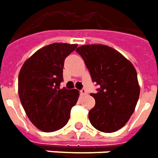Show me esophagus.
I'll list each match as a JSON object with an SVG mask.
<instances>
[{"mask_svg": "<svg viewBox=\"0 0 158 158\" xmlns=\"http://www.w3.org/2000/svg\"><path fill=\"white\" fill-rule=\"evenodd\" d=\"M80 93H81V95H86V94H87V91H86L85 89H82L80 91Z\"/></svg>", "mask_w": 158, "mask_h": 158, "instance_id": "esophagus-1", "label": "esophagus"}]
</instances>
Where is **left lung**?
I'll list each match as a JSON object with an SVG mask.
<instances>
[{
	"mask_svg": "<svg viewBox=\"0 0 158 158\" xmlns=\"http://www.w3.org/2000/svg\"><path fill=\"white\" fill-rule=\"evenodd\" d=\"M83 58L99 89L91 94L95 106L89 118L98 131L110 133L122 128L135 110L140 94L134 66L122 54L104 44H85L76 50Z\"/></svg>",
	"mask_w": 158,
	"mask_h": 158,
	"instance_id": "left-lung-1",
	"label": "left lung"
}]
</instances>
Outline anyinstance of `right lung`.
I'll use <instances>...</instances> for the list:
<instances>
[{
	"label": "right lung",
	"instance_id": "right-lung-1",
	"mask_svg": "<svg viewBox=\"0 0 158 158\" xmlns=\"http://www.w3.org/2000/svg\"><path fill=\"white\" fill-rule=\"evenodd\" d=\"M77 44L53 43L41 48L20 69L18 92L27 117L45 132L59 130L68 123L79 91L60 89L64 59Z\"/></svg>",
	"mask_w": 158,
	"mask_h": 158
}]
</instances>
